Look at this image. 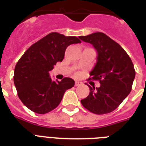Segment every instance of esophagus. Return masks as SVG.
Listing matches in <instances>:
<instances>
[{"mask_svg":"<svg viewBox=\"0 0 146 146\" xmlns=\"http://www.w3.org/2000/svg\"><path fill=\"white\" fill-rule=\"evenodd\" d=\"M80 85H82V82H79V81H76L75 82V86H79Z\"/></svg>","mask_w":146,"mask_h":146,"instance_id":"esophagus-1","label":"esophagus"}]
</instances>
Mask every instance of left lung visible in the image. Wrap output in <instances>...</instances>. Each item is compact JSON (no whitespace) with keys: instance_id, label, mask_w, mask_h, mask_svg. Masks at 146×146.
Wrapping results in <instances>:
<instances>
[{"instance_id":"obj_1","label":"left lung","mask_w":146,"mask_h":146,"mask_svg":"<svg viewBox=\"0 0 146 146\" xmlns=\"http://www.w3.org/2000/svg\"><path fill=\"white\" fill-rule=\"evenodd\" d=\"M98 52L97 63L89 80H98L100 87L89 86V95L81 100L82 106L96 114L114 111L131 92L136 71L127 53L113 39L102 33L80 36Z\"/></svg>"}]
</instances>
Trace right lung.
I'll return each instance as SVG.
<instances>
[{
  "label": "right lung",
  "instance_id": "add662e5",
  "mask_svg": "<svg viewBox=\"0 0 146 146\" xmlns=\"http://www.w3.org/2000/svg\"><path fill=\"white\" fill-rule=\"evenodd\" d=\"M77 43L81 41L75 36L49 33L31 45L18 60L13 81L19 99L29 110L48 113L59 105L65 92L74 86L71 78L54 81L49 72L64 60L66 48Z\"/></svg>",
  "mask_w": 146,
  "mask_h": 146
}]
</instances>
